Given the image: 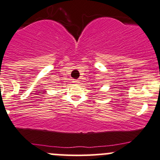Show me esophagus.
Listing matches in <instances>:
<instances>
[{"instance_id": "1", "label": "esophagus", "mask_w": 160, "mask_h": 160, "mask_svg": "<svg viewBox=\"0 0 160 160\" xmlns=\"http://www.w3.org/2000/svg\"><path fill=\"white\" fill-rule=\"evenodd\" d=\"M73 83H75V84H78L80 82H79L78 80H73Z\"/></svg>"}]
</instances>
